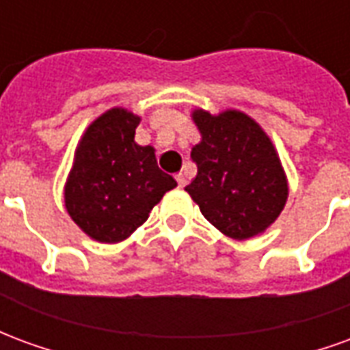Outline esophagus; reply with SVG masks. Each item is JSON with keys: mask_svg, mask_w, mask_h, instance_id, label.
Segmentation results:
<instances>
[{"mask_svg": "<svg viewBox=\"0 0 350 350\" xmlns=\"http://www.w3.org/2000/svg\"><path fill=\"white\" fill-rule=\"evenodd\" d=\"M176 182H178L180 187H185V185H187V178H185L183 172H180V174H176Z\"/></svg>", "mask_w": 350, "mask_h": 350, "instance_id": "1", "label": "esophagus"}]
</instances>
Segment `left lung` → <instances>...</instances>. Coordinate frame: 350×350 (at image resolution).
<instances>
[{"label":"left lung","mask_w":350,"mask_h":350,"mask_svg":"<svg viewBox=\"0 0 350 350\" xmlns=\"http://www.w3.org/2000/svg\"><path fill=\"white\" fill-rule=\"evenodd\" d=\"M202 140L191 150L197 176L185 187L213 227L234 240L260 234L288 197L285 170L270 137L240 110L193 112Z\"/></svg>","instance_id":"obj_1"}]
</instances>
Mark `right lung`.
Masks as SVG:
<instances>
[{
	"instance_id": "obj_1",
	"label": "right lung",
	"mask_w": 350,
	"mask_h": 350,
	"mask_svg": "<svg viewBox=\"0 0 350 350\" xmlns=\"http://www.w3.org/2000/svg\"><path fill=\"white\" fill-rule=\"evenodd\" d=\"M140 118L110 108L80 138L65 183V208L92 240L118 243L129 238L176 180L157 167L152 146L135 142Z\"/></svg>"
}]
</instances>
